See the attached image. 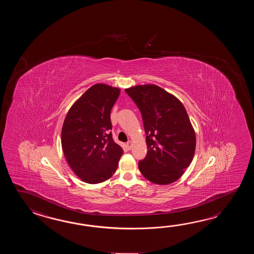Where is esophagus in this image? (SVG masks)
Here are the masks:
<instances>
[{"instance_id":"34e87169","label":"esophagus","mask_w":254,"mask_h":254,"mask_svg":"<svg viewBox=\"0 0 254 254\" xmlns=\"http://www.w3.org/2000/svg\"><path fill=\"white\" fill-rule=\"evenodd\" d=\"M126 145H127V148H128V150H130V149L132 148V143H131V141H130V140H129V141H127Z\"/></svg>"}]
</instances>
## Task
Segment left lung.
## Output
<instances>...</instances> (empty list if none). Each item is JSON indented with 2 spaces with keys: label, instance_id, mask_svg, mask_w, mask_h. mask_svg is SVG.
<instances>
[{
  "label": "left lung",
  "instance_id": "left-lung-1",
  "mask_svg": "<svg viewBox=\"0 0 254 254\" xmlns=\"http://www.w3.org/2000/svg\"><path fill=\"white\" fill-rule=\"evenodd\" d=\"M140 110L146 133L147 155L139 162L141 174L151 183L172 184L194 155V129L183 103L153 84L125 90Z\"/></svg>",
  "mask_w": 254,
  "mask_h": 254
}]
</instances>
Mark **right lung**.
<instances>
[{"label": "right lung", "instance_id": "obj_1", "mask_svg": "<svg viewBox=\"0 0 254 254\" xmlns=\"http://www.w3.org/2000/svg\"><path fill=\"white\" fill-rule=\"evenodd\" d=\"M119 94V89L98 83L88 89L66 115L63 151L71 170L87 184L111 178L124 153L111 131V111Z\"/></svg>", "mask_w": 254, "mask_h": 254}]
</instances>
